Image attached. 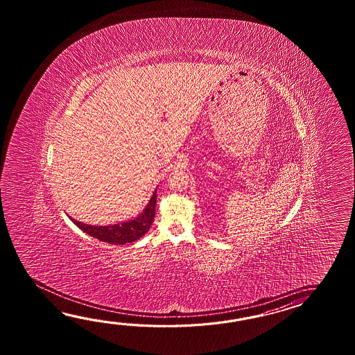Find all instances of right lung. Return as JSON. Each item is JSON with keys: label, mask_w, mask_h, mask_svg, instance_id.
<instances>
[{"label": "right lung", "mask_w": 355, "mask_h": 355, "mask_svg": "<svg viewBox=\"0 0 355 355\" xmlns=\"http://www.w3.org/2000/svg\"><path fill=\"white\" fill-rule=\"evenodd\" d=\"M156 193L157 191L155 190L151 200L148 202L144 211L138 217L128 222L110 225V226H91L73 218H71V220L78 228H81L83 232L90 234L100 241L113 243V245H124L128 242H135L139 240L146 232H148L151 227L155 218V213H156V200H157Z\"/></svg>", "instance_id": "add662e5"}]
</instances>
